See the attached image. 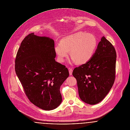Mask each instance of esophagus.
<instances>
[{"mask_svg": "<svg viewBox=\"0 0 130 130\" xmlns=\"http://www.w3.org/2000/svg\"><path fill=\"white\" fill-rule=\"evenodd\" d=\"M69 70V75H71L72 74V71H73V69L71 68H68Z\"/></svg>", "mask_w": 130, "mask_h": 130, "instance_id": "esophagus-1", "label": "esophagus"}]
</instances>
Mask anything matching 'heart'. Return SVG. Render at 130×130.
<instances>
[{
  "label": "heart",
  "instance_id": "obj_1",
  "mask_svg": "<svg viewBox=\"0 0 130 130\" xmlns=\"http://www.w3.org/2000/svg\"><path fill=\"white\" fill-rule=\"evenodd\" d=\"M96 44V39L93 35L80 32L63 38L61 43L56 45L55 52L59 60L63 62L68 56L70 50L72 61L83 64L91 59Z\"/></svg>",
  "mask_w": 130,
  "mask_h": 130
}]
</instances>
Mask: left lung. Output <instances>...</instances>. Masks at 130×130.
I'll return each instance as SVG.
<instances>
[{
	"label": "left lung",
	"instance_id": "8db88e82",
	"mask_svg": "<svg viewBox=\"0 0 130 130\" xmlns=\"http://www.w3.org/2000/svg\"><path fill=\"white\" fill-rule=\"evenodd\" d=\"M116 60L114 46L103 37L91 59L74 68L72 75L83 101L95 105L107 95L115 81Z\"/></svg>",
	"mask_w": 130,
	"mask_h": 130
}]
</instances>
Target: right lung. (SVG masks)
<instances>
[{"instance_id": "obj_1", "label": "right lung", "mask_w": 130, "mask_h": 130, "mask_svg": "<svg viewBox=\"0 0 130 130\" xmlns=\"http://www.w3.org/2000/svg\"><path fill=\"white\" fill-rule=\"evenodd\" d=\"M53 40L31 33L21 42L15 59V71L32 103L50 110L62 102L60 87L68 69L55 61Z\"/></svg>"}]
</instances>
